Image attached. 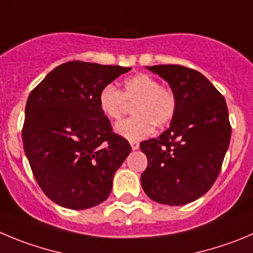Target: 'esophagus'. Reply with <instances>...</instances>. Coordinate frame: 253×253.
Masks as SVG:
<instances>
[{"label": "esophagus", "mask_w": 253, "mask_h": 253, "mask_svg": "<svg viewBox=\"0 0 253 253\" xmlns=\"http://www.w3.org/2000/svg\"><path fill=\"white\" fill-rule=\"evenodd\" d=\"M129 145H131L132 150H133V151H136V150H138V148H140V143L136 142V141H131V142H129Z\"/></svg>", "instance_id": "esophagus-1"}]
</instances>
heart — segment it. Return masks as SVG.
I'll list each match as a JSON object with an SVG mask.
<instances>
[{
  "instance_id": "heart-1",
  "label": "heart",
  "mask_w": 253,
  "mask_h": 253,
  "mask_svg": "<svg viewBox=\"0 0 253 253\" xmlns=\"http://www.w3.org/2000/svg\"><path fill=\"white\" fill-rule=\"evenodd\" d=\"M98 107L110 120H119L125 101L134 102L133 116L116 124L115 132L129 141H140L152 132L153 126H167L176 113V97L169 88L160 86L159 80L147 73H137L125 80L122 92L113 84H106L98 93Z\"/></svg>"
}]
</instances>
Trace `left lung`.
Returning a JSON list of instances; mask_svg holds the SVG:
<instances>
[{
	"label": "left lung",
	"instance_id": "obj_1",
	"mask_svg": "<svg viewBox=\"0 0 253 253\" xmlns=\"http://www.w3.org/2000/svg\"><path fill=\"white\" fill-rule=\"evenodd\" d=\"M169 82L176 113L160 137L141 142L147 169L141 174L155 202L181 206L196 201L216 181L231 140L225 98L202 75L180 65L146 66Z\"/></svg>",
	"mask_w": 253,
	"mask_h": 253
}]
</instances>
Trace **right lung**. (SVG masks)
Here are the masks:
<instances>
[{"instance_id":"1","label":"right lung","mask_w":253,"mask_h":253,"mask_svg":"<svg viewBox=\"0 0 253 253\" xmlns=\"http://www.w3.org/2000/svg\"><path fill=\"white\" fill-rule=\"evenodd\" d=\"M129 67L70 61L28 96L23 150L37 183L60 206L86 210L107 200L131 152L98 107V93Z\"/></svg>"}]
</instances>
